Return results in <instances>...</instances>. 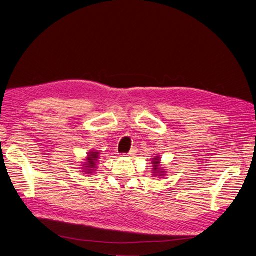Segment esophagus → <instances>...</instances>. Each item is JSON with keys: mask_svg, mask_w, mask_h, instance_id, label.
Segmentation results:
<instances>
[{"mask_svg": "<svg viewBox=\"0 0 256 256\" xmlns=\"http://www.w3.org/2000/svg\"><path fill=\"white\" fill-rule=\"evenodd\" d=\"M137 152H138L137 148H133V149H132V150L128 153V155L130 156V158H135V156L137 155Z\"/></svg>", "mask_w": 256, "mask_h": 256, "instance_id": "34e87169", "label": "esophagus"}]
</instances>
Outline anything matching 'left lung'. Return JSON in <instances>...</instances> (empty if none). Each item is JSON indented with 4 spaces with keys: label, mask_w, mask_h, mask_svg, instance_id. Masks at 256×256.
Segmentation results:
<instances>
[{
    "label": "left lung",
    "mask_w": 256,
    "mask_h": 256,
    "mask_svg": "<svg viewBox=\"0 0 256 256\" xmlns=\"http://www.w3.org/2000/svg\"><path fill=\"white\" fill-rule=\"evenodd\" d=\"M153 164H154V170H155V171H160V166H158V164H160V158H155V160H154ZM162 171H160V176H162Z\"/></svg>",
    "instance_id": "obj_1"
}]
</instances>
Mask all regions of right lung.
<instances>
[{"instance_id": "add662e5", "label": "right lung", "mask_w": 256, "mask_h": 256, "mask_svg": "<svg viewBox=\"0 0 256 256\" xmlns=\"http://www.w3.org/2000/svg\"><path fill=\"white\" fill-rule=\"evenodd\" d=\"M98 152H92V153H89V155H88V162H87V166L88 167H86V168H94L96 167V160H98ZM89 170H92V169H89Z\"/></svg>"}]
</instances>
